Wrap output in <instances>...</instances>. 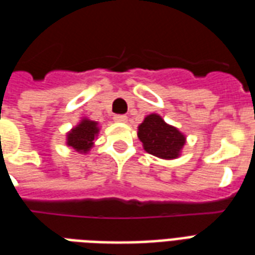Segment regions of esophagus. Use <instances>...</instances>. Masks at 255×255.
<instances>
[{
	"mask_svg": "<svg viewBox=\"0 0 255 255\" xmlns=\"http://www.w3.org/2000/svg\"><path fill=\"white\" fill-rule=\"evenodd\" d=\"M114 120L118 122V123H126L127 122V116L126 115H115L114 116Z\"/></svg>",
	"mask_w": 255,
	"mask_h": 255,
	"instance_id": "34e87169",
	"label": "esophagus"
}]
</instances>
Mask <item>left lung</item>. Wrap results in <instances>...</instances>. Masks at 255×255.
<instances>
[{"label": "left lung", "mask_w": 255, "mask_h": 255, "mask_svg": "<svg viewBox=\"0 0 255 255\" xmlns=\"http://www.w3.org/2000/svg\"><path fill=\"white\" fill-rule=\"evenodd\" d=\"M137 136L144 149L160 159H176L185 144V136L156 114L144 119L139 126Z\"/></svg>", "instance_id": "obj_1"}]
</instances>
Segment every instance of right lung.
Segmentation results:
<instances>
[{
	"label": "right lung",
	"instance_id": "1",
	"mask_svg": "<svg viewBox=\"0 0 255 255\" xmlns=\"http://www.w3.org/2000/svg\"><path fill=\"white\" fill-rule=\"evenodd\" d=\"M98 132L99 129L96 127L95 122L88 119L82 120L67 135V144L77 151L87 152L92 147V143Z\"/></svg>",
	"mask_w": 255,
	"mask_h": 255
}]
</instances>
